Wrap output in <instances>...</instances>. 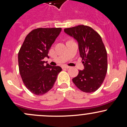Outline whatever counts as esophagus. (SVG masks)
I'll use <instances>...</instances> for the list:
<instances>
[{
	"instance_id": "esophagus-1",
	"label": "esophagus",
	"mask_w": 127,
	"mask_h": 127,
	"mask_svg": "<svg viewBox=\"0 0 127 127\" xmlns=\"http://www.w3.org/2000/svg\"><path fill=\"white\" fill-rule=\"evenodd\" d=\"M63 67L65 68V69H69V68H70V66H67V65H64V66H63Z\"/></svg>"
}]
</instances>
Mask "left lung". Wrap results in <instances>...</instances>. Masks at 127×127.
<instances>
[{
  "label": "left lung",
  "instance_id": "1",
  "mask_svg": "<svg viewBox=\"0 0 127 127\" xmlns=\"http://www.w3.org/2000/svg\"><path fill=\"white\" fill-rule=\"evenodd\" d=\"M64 31L77 40L84 66L72 81L81 91L94 92L101 87L107 72V54L102 38L91 27L83 25Z\"/></svg>",
  "mask_w": 127,
  "mask_h": 127
}]
</instances>
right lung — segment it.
<instances>
[{
	"label": "right lung",
	"instance_id": "add662e5",
	"mask_svg": "<svg viewBox=\"0 0 127 127\" xmlns=\"http://www.w3.org/2000/svg\"><path fill=\"white\" fill-rule=\"evenodd\" d=\"M61 28H37L26 35L18 54L19 72L26 88L35 95H42L54 86L57 75L62 70L44 61Z\"/></svg>",
	"mask_w": 127,
	"mask_h": 127
}]
</instances>
